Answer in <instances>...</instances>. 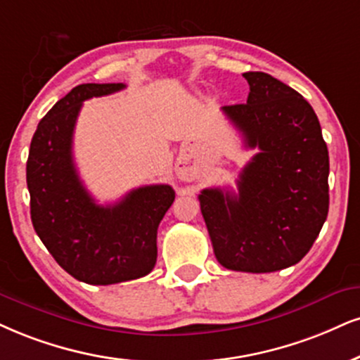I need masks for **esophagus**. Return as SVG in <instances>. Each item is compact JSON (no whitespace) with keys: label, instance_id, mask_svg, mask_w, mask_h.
<instances>
[{"label":"esophagus","instance_id":"esophagus-1","mask_svg":"<svg viewBox=\"0 0 360 360\" xmlns=\"http://www.w3.org/2000/svg\"><path fill=\"white\" fill-rule=\"evenodd\" d=\"M176 173H179V179L180 180H185V181L192 180V175H190V172L184 170V168H179V170H176Z\"/></svg>","mask_w":360,"mask_h":360}]
</instances>
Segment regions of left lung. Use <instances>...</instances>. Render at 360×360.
<instances>
[{
	"label": "left lung",
	"instance_id": "1",
	"mask_svg": "<svg viewBox=\"0 0 360 360\" xmlns=\"http://www.w3.org/2000/svg\"><path fill=\"white\" fill-rule=\"evenodd\" d=\"M243 78L247 103L221 112L259 153L238 175V193L205 188L198 200L220 265L267 274L302 260L319 237L329 212V152L300 93L267 73Z\"/></svg>",
	"mask_w": 360,
	"mask_h": 360
}]
</instances>
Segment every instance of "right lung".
I'll use <instances>...</instances> for the list:
<instances>
[{
  "label": "right lung",
  "mask_w": 360,
  "mask_h": 360,
  "mask_svg": "<svg viewBox=\"0 0 360 360\" xmlns=\"http://www.w3.org/2000/svg\"><path fill=\"white\" fill-rule=\"evenodd\" d=\"M123 88V83L75 86L38 123L26 162L34 232L61 269L91 285L152 272L158 225L175 200L170 185H146L113 205H98L79 180L73 131L83 101Z\"/></svg>",
  "instance_id": "obj_1"
}]
</instances>
